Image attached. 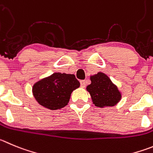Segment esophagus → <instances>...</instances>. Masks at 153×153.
Segmentation results:
<instances>
[{"instance_id":"esophagus-1","label":"esophagus","mask_w":153,"mask_h":153,"mask_svg":"<svg viewBox=\"0 0 153 153\" xmlns=\"http://www.w3.org/2000/svg\"><path fill=\"white\" fill-rule=\"evenodd\" d=\"M80 84H81V88H85V86H86V81H85V80H81V81H80Z\"/></svg>"}]
</instances>
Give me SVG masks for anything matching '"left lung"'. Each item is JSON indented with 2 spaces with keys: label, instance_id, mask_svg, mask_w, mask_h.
I'll return each instance as SVG.
<instances>
[{
  "label": "left lung",
  "instance_id": "left-lung-1",
  "mask_svg": "<svg viewBox=\"0 0 153 153\" xmlns=\"http://www.w3.org/2000/svg\"><path fill=\"white\" fill-rule=\"evenodd\" d=\"M91 84L87 87V91L96 106H114L121 100V92L105 74L98 72L91 76Z\"/></svg>",
  "mask_w": 153,
  "mask_h": 153
}]
</instances>
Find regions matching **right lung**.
I'll return each mask as SVG.
<instances>
[{"mask_svg": "<svg viewBox=\"0 0 153 153\" xmlns=\"http://www.w3.org/2000/svg\"><path fill=\"white\" fill-rule=\"evenodd\" d=\"M79 87V81L75 75L55 72L36 82L32 93L40 105L56 110L65 106L72 91Z\"/></svg>", "mask_w": 153, "mask_h": 153, "instance_id": "add662e5", "label": "right lung"}]
</instances>
